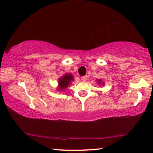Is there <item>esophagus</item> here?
<instances>
[{
  "instance_id": "34e87169",
  "label": "esophagus",
  "mask_w": 153,
  "mask_h": 153,
  "mask_svg": "<svg viewBox=\"0 0 153 153\" xmlns=\"http://www.w3.org/2000/svg\"><path fill=\"white\" fill-rule=\"evenodd\" d=\"M87 78V75H85V76H82V77H81V80H82V81H86Z\"/></svg>"
}]
</instances>
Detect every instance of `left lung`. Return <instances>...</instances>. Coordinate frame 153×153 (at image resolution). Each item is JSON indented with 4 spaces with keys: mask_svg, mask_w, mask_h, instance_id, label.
<instances>
[{
    "mask_svg": "<svg viewBox=\"0 0 153 153\" xmlns=\"http://www.w3.org/2000/svg\"><path fill=\"white\" fill-rule=\"evenodd\" d=\"M101 80H99V84H100V83H101ZM102 84H103V83L102 82Z\"/></svg>",
    "mask_w": 153,
    "mask_h": 153,
    "instance_id": "obj_1",
    "label": "left lung"
}]
</instances>
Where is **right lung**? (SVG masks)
I'll return each mask as SVG.
<instances>
[{
  "mask_svg": "<svg viewBox=\"0 0 153 153\" xmlns=\"http://www.w3.org/2000/svg\"><path fill=\"white\" fill-rule=\"evenodd\" d=\"M73 77L71 74H67L62 76V78H61L59 80V85L60 89L64 90L67 88V87L70 85L71 80H73Z\"/></svg>",
  "mask_w": 153,
  "mask_h": 153,
  "instance_id": "obj_1",
  "label": "right lung"
}]
</instances>
